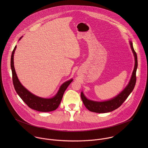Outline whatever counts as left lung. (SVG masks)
Instances as JSON below:
<instances>
[{"label":"left lung","mask_w":148,"mask_h":148,"mask_svg":"<svg viewBox=\"0 0 148 148\" xmlns=\"http://www.w3.org/2000/svg\"><path fill=\"white\" fill-rule=\"evenodd\" d=\"M131 49L135 58V65L132 73L130 80L127 87L116 97L113 99L102 102H96L89 100L85 97L83 92L81 93V98L85 106L90 111L96 113H107L112 112L121 106L125 101L130 93L133 91L136 83V70L137 68L138 62L137 53L135 52L133 44L130 42Z\"/></svg>","instance_id":"obj_1"}]
</instances>
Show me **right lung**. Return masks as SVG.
Masks as SVG:
<instances>
[{
    "instance_id": "right-lung-1",
    "label": "right lung",
    "mask_w": 148,
    "mask_h": 148,
    "mask_svg": "<svg viewBox=\"0 0 148 148\" xmlns=\"http://www.w3.org/2000/svg\"><path fill=\"white\" fill-rule=\"evenodd\" d=\"M21 38V37L20 39ZM16 48V46L15 47L12 52L11 58V68L12 74L13 84L16 93L18 94L23 101L32 109L42 112H48L55 110L60 105L65 90L73 80L71 79L62 85L58 93L53 98L43 99L33 95L21 85L17 77L14 65V54Z\"/></svg>"
}]
</instances>
